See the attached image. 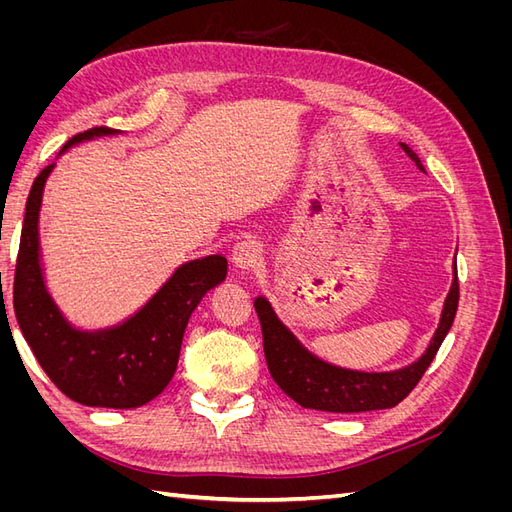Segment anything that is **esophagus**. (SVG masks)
<instances>
[{
    "instance_id": "esophagus-1",
    "label": "esophagus",
    "mask_w": 512,
    "mask_h": 512,
    "mask_svg": "<svg viewBox=\"0 0 512 512\" xmlns=\"http://www.w3.org/2000/svg\"><path fill=\"white\" fill-rule=\"evenodd\" d=\"M258 260H260V247L252 239L239 241L235 245V250H232V262H235V267L239 271L254 269L258 265Z\"/></svg>"
}]
</instances>
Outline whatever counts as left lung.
Wrapping results in <instances>:
<instances>
[{
	"label": "left lung",
	"mask_w": 512,
	"mask_h": 512,
	"mask_svg": "<svg viewBox=\"0 0 512 512\" xmlns=\"http://www.w3.org/2000/svg\"><path fill=\"white\" fill-rule=\"evenodd\" d=\"M401 149L425 173L421 160L406 143H401ZM457 305L459 280L455 267V280L444 303L440 327L421 359L404 369L389 371V374H363V371L342 369L316 359L277 320L267 299L260 297L254 301L262 329V348H265L267 367L275 384L303 408L337 414L395 408L399 401H404L418 380L423 378L433 356L440 350L446 333L451 331Z\"/></svg>",
	"instance_id": "8db88e82"
}]
</instances>
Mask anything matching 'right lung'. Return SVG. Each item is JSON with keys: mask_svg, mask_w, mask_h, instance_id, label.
I'll return each mask as SVG.
<instances>
[{"mask_svg": "<svg viewBox=\"0 0 512 512\" xmlns=\"http://www.w3.org/2000/svg\"><path fill=\"white\" fill-rule=\"evenodd\" d=\"M102 134L115 132L87 130L72 136L64 149ZM51 168L40 170L27 196L14 269V316L44 374L66 397L94 408L145 406L173 380L188 320L200 299L224 282L228 262L218 254L185 262L119 327L96 333L72 329L44 288L38 260V213Z\"/></svg>", "mask_w": 512, "mask_h": 512, "instance_id": "add662e5", "label": "right lung"}]
</instances>
